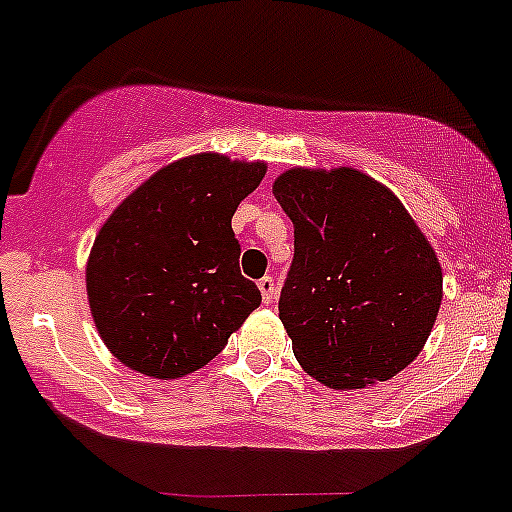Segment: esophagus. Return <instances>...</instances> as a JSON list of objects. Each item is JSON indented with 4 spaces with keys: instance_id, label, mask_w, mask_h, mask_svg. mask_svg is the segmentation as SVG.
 <instances>
[{
    "instance_id": "esophagus-1",
    "label": "esophagus",
    "mask_w": 512,
    "mask_h": 512,
    "mask_svg": "<svg viewBox=\"0 0 512 512\" xmlns=\"http://www.w3.org/2000/svg\"><path fill=\"white\" fill-rule=\"evenodd\" d=\"M257 288H260L262 300H265L267 305H270L272 300H275V293H278V285H275V278H270V275H265V278H262L260 283H257Z\"/></svg>"
}]
</instances>
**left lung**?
Here are the masks:
<instances>
[{
	"label": "left lung",
	"instance_id": "obj_1",
	"mask_svg": "<svg viewBox=\"0 0 512 512\" xmlns=\"http://www.w3.org/2000/svg\"><path fill=\"white\" fill-rule=\"evenodd\" d=\"M272 194L295 229L278 308L300 366L331 389L407 369L442 303V267L407 209L346 166L290 169Z\"/></svg>",
	"mask_w": 512,
	"mask_h": 512
}]
</instances>
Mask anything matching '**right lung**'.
Wrapping results in <instances>:
<instances>
[{
    "label": "right lung",
    "mask_w": 512,
    "mask_h": 512,
    "mask_svg": "<svg viewBox=\"0 0 512 512\" xmlns=\"http://www.w3.org/2000/svg\"><path fill=\"white\" fill-rule=\"evenodd\" d=\"M265 164L197 154L156 171L100 227L85 285L113 356L154 379L209 364L262 303L232 217Z\"/></svg>",
    "instance_id": "add662e5"
}]
</instances>
